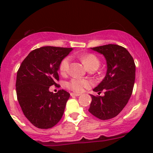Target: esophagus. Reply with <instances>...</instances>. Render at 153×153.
I'll use <instances>...</instances> for the list:
<instances>
[{"label": "esophagus", "instance_id": "esophagus-1", "mask_svg": "<svg viewBox=\"0 0 153 153\" xmlns=\"http://www.w3.org/2000/svg\"><path fill=\"white\" fill-rule=\"evenodd\" d=\"M80 94H75V93H71V96H80Z\"/></svg>", "mask_w": 153, "mask_h": 153}]
</instances>
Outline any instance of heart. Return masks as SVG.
Wrapping results in <instances>:
<instances>
[{
  "mask_svg": "<svg viewBox=\"0 0 153 153\" xmlns=\"http://www.w3.org/2000/svg\"><path fill=\"white\" fill-rule=\"evenodd\" d=\"M80 58L85 65L88 69L96 68L97 69L100 65L99 59L94 54L88 53L80 56ZM71 59L70 57H65L62 59L59 66V73L62 75H66L69 72L70 65H71ZM91 82L87 80L82 79L73 78L69 82H67L66 86L70 90L77 93H80L84 91V89L90 87Z\"/></svg>",
  "mask_w": 153,
  "mask_h": 153,
  "instance_id": "b5f03b06",
  "label": "heart"
}]
</instances>
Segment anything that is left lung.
Masks as SVG:
<instances>
[{
	"label": "left lung",
	"mask_w": 153,
	"mask_h": 153,
	"mask_svg": "<svg viewBox=\"0 0 153 153\" xmlns=\"http://www.w3.org/2000/svg\"><path fill=\"white\" fill-rule=\"evenodd\" d=\"M104 55L107 72L101 83L94 89L100 95H91L92 101L89 112L101 120L117 117L127 105L132 94L135 80V64L127 49L117 45H106L93 47Z\"/></svg>",
	"instance_id": "8db88e82"
}]
</instances>
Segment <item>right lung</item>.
Segmentation results:
<instances>
[{
	"label": "right lung",
	"mask_w": 153,
	"mask_h": 153,
	"mask_svg": "<svg viewBox=\"0 0 153 153\" xmlns=\"http://www.w3.org/2000/svg\"><path fill=\"white\" fill-rule=\"evenodd\" d=\"M72 50L51 46L35 49L17 71V99L24 116L36 127L50 129L62 119L70 94L63 89L54 94L49 88L58 85L59 64Z\"/></svg>",
	"instance_id": "add662e5"
}]
</instances>
